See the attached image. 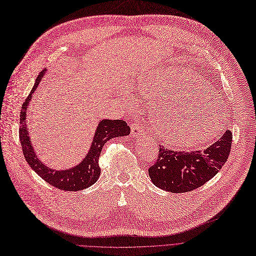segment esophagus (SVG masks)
<instances>
[{"mask_svg":"<svg viewBox=\"0 0 256 256\" xmlns=\"http://www.w3.org/2000/svg\"><path fill=\"white\" fill-rule=\"evenodd\" d=\"M143 126L139 124V122H132L130 126V134L132 137H137L140 135H143Z\"/></svg>","mask_w":256,"mask_h":256,"instance_id":"1","label":"esophagus"}]
</instances>
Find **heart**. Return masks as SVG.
<instances>
[{
	"mask_svg": "<svg viewBox=\"0 0 256 256\" xmlns=\"http://www.w3.org/2000/svg\"><path fill=\"white\" fill-rule=\"evenodd\" d=\"M205 88L202 77L180 66L170 68L161 76L140 84L139 90L143 95L152 94L159 100H172L154 115V130L162 141L172 146L194 148L218 135L222 117L216 116V99H206L209 106L204 102L192 104V96L182 95L186 90Z\"/></svg>",
	"mask_w": 256,
	"mask_h": 256,
	"instance_id": "heart-1",
	"label": "heart"
}]
</instances>
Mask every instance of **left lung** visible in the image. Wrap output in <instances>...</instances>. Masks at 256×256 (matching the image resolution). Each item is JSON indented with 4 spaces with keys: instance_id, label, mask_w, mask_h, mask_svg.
<instances>
[{
    "instance_id": "8db88e82",
    "label": "left lung",
    "mask_w": 256,
    "mask_h": 256,
    "mask_svg": "<svg viewBox=\"0 0 256 256\" xmlns=\"http://www.w3.org/2000/svg\"><path fill=\"white\" fill-rule=\"evenodd\" d=\"M231 144L232 132L227 130L205 150L176 152L159 146L158 159L148 168L150 180L161 190L174 194L196 190L223 168L229 157Z\"/></svg>"
}]
</instances>
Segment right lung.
<instances>
[{
	"mask_svg": "<svg viewBox=\"0 0 256 256\" xmlns=\"http://www.w3.org/2000/svg\"><path fill=\"white\" fill-rule=\"evenodd\" d=\"M45 73L46 70L40 73L30 94L26 98L23 106H22L20 116V146L22 150H23L24 157L30 165V168L42 180H45L50 185L62 190L78 192L92 186L94 183H96L99 176H100V168H99L98 162L99 156H100L104 144L113 138L130 135V128L124 120L104 119L99 121L90 150L88 152L86 158H84V160L78 165L74 166L72 168H66L64 170H56L48 168V166H46L38 158V154L34 152V150H33L30 141L26 124L27 108L31 102L32 94L36 90V88Z\"/></svg>",
	"mask_w": 256,
	"mask_h": 256,
	"instance_id": "obj_1",
	"label": "right lung"
}]
</instances>
